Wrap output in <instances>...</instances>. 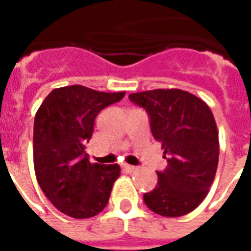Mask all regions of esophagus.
<instances>
[{"label": "esophagus", "mask_w": 251, "mask_h": 251, "mask_svg": "<svg viewBox=\"0 0 251 251\" xmlns=\"http://www.w3.org/2000/svg\"><path fill=\"white\" fill-rule=\"evenodd\" d=\"M124 168H125L127 172H136L137 169H138V167H136V165H129V164H124Z\"/></svg>", "instance_id": "obj_1"}]
</instances>
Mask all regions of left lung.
Returning <instances> with one entry per match:
<instances>
[{
	"label": "left lung",
	"instance_id": "8db88e82",
	"mask_svg": "<svg viewBox=\"0 0 251 251\" xmlns=\"http://www.w3.org/2000/svg\"><path fill=\"white\" fill-rule=\"evenodd\" d=\"M147 110L154 140L161 142L168 167L157 172L156 188L144 195L149 210L177 218L204 200L215 179L219 138L208 104L179 88H157L129 95Z\"/></svg>",
	"mask_w": 251,
	"mask_h": 251
}]
</instances>
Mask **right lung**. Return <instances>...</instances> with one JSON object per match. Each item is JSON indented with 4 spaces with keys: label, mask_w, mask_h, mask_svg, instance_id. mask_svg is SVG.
I'll list each match as a JSON object with an SVG mask.
<instances>
[{
    "label": "right lung",
    "mask_w": 251,
    "mask_h": 251,
    "mask_svg": "<svg viewBox=\"0 0 251 251\" xmlns=\"http://www.w3.org/2000/svg\"><path fill=\"white\" fill-rule=\"evenodd\" d=\"M122 93H102L74 84L52 90L37 110L33 127V164L37 183L57 210L75 219L103 210L118 164H93L86 144L99 111L120 102Z\"/></svg>",
    "instance_id": "right-lung-1"
}]
</instances>
